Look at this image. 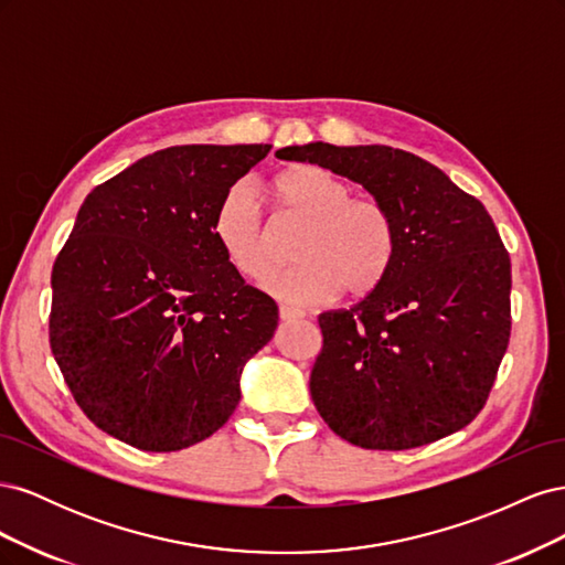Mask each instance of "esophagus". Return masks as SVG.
<instances>
[{
	"mask_svg": "<svg viewBox=\"0 0 565 565\" xmlns=\"http://www.w3.org/2000/svg\"><path fill=\"white\" fill-rule=\"evenodd\" d=\"M280 320H299V318H303L306 313L303 311H299V309H292V306H280Z\"/></svg>",
	"mask_w": 565,
	"mask_h": 565,
	"instance_id": "obj_1",
	"label": "esophagus"
}]
</instances>
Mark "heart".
<instances>
[{
    "mask_svg": "<svg viewBox=\"0 0 565 565\" xmlns=\"http://www.w3.org/2000/svg\"><path fill=\"white\" fill-rule=\"evenodd\" d=\"M285 224L303 226L297 237L295 268L278 270L264 289L278 301L313 306L341 289L365 297L377 289L396 259L398 233L391 210L377 198L353 195V185L318 164L285 169L270 185ZM214 237L228 264L245 278H262L273 262V231L259 200L243 185L221 198Z\"/></svg>",
    "mask_w": 565,
    "mask_h": 565,
    "instance_id": "obj_1",
    "label": "heart"
}]
</instances>
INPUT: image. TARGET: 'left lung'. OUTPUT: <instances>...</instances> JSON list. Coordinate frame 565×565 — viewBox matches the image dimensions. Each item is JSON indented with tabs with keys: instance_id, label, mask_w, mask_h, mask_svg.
Instances as JSON below:
<instances>
[{
	"instance_id": "8db88e82",
	"label": "left lung",
	"mask_w": 565,
	"mask_h": 565,
	"mask_svg": "<svg viewBox=\"0 0 565 565\" xmlns=\"http://www.w3.org/2000/svg\"><path fill=\"white\" fill-rule=\"evenodd\" d=\"M276 156L361 183L398 233L382 285L318 316L311 398L324 424L365 450H409L465 429L511 334V262L483 204L398 148L318 141Z\"/></svg>"
}]
</instances>
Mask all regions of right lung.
I'll use <instances>...</instances> for the list:
<instances>
[{
    "instance_id": "add662e5",
    "label": "right lung",
    "mask_w": 565,
    "mask_h": 565,
    "mask_svg": "<svg viewBox=\"0 0 565 565\" xmlns=\"http://www.w3.org/2000/svg\"><path fill=\"white\" fill-rule=\"evenodd\" d=\"M268 143L174 146L96 185L51 270L49 344L100 431L148 452L210 438L278 328L214 237L231 185Z\"/></svg>"
}]
</instances>
